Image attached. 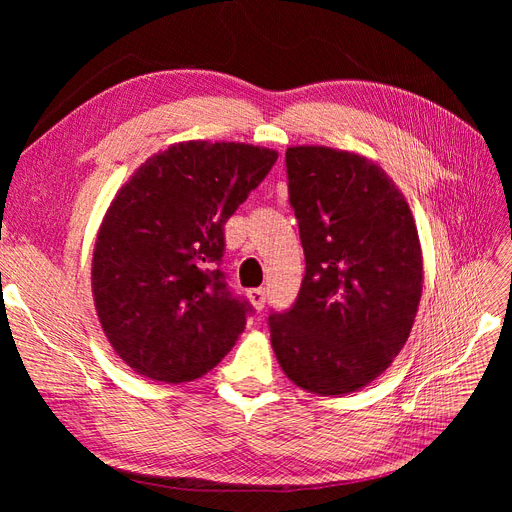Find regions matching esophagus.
Returning <instances> with one entry per match:
<instances>
[{"label":"esophagus","instance_id":"1","mask_svg":"<svg viewBox=\"0 0 512 512\" xmlns=\"http://www.w3.org/2000/svg\"><path fill=\"white\" fill-rule=\"evenodd\" d=\"M247 297H250V301L254 303L256 309H265V303H267V290L265 288L247 290Z\"/></svg>","mask_w":512,"mask_h":512}]
</instances>
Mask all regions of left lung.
I'll return each mask as SVG.
<instances>
[{"label": "left lung", "mask_w": 512, "mask_h": 512, "mask_svg": "<svg viewBox=\"0 0 512 512\" xmlns=\"http://www.w3.org/2000/svg\"><path fill=\"white\" fill-rule=\"evenodd\" d=\"M286 175L305 275L294 303L271 309V344L301 389L344 395L404 348L423 290L421 243L406 198L367 158L290 147Z\"/></svg>", "instance_id": "obj_1"}]
</instances>
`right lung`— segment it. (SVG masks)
I'll list each match as a JSON object with an SVG mask.
<instances>
[{"instance_id": "add662e5", "label": "right lung", "mask_w": 512, "mask_h": 512, "mask_svg": "<svg viewBox=\"0 0 512 512\" xmlns=\"http://www.w3.org/2000/svg\"><path fill=\"white\" fill-rule=\"evenodd\" d=\"M275 160L243 143H179L108 207L91 286L108 342L138 374L190 382L235 346L254 307L228 286L224 224Z\"/></svg>"}]
</instances>
